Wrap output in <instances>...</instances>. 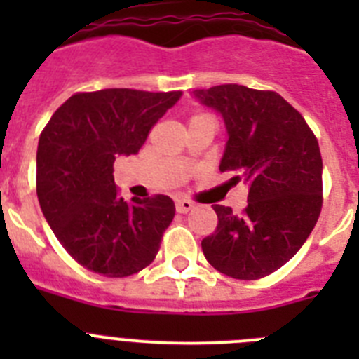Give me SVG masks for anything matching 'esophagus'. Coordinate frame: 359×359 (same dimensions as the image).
Masks as SVG:
<instances>
[{
    "instance_id": "obj_1",
    "label": "esophagus",
    "mask_w": 359,
    "mask_h": 359,
    "mask_svg": "<svg viewBox=\"0 0 359 359\" xmlns=\"http://www.w3.org/2000/svg\"><path fill=\"white\" fill-rule=\"evenodd\" d=\"M194 208V203L189 201V199H177L176 201V212L177 214H187Z\"/></svg>"
}]
</instances>
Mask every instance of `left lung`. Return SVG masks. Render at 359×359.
<instances>
[{
  "mask_svg": "<svg viewBox=\"0 0 359 359\" xmlns=\"http://www.w3.org/2000/svg\"><path fill=\"white\" fill-rule=\"evenodd\" d=\"M223 115L228 142L221 172L250 185L236 215L214 205L217 228L201 241L207 261L239 280L268 277L302 248L322 212V154L304 116L275 91L221 84L196 91Z\"/></svg>",
  "mask_w": 359,
  "mask_h": 359,
  "instance_id": "left-lung-1",
  "label": "left lung"
}]
</instances>
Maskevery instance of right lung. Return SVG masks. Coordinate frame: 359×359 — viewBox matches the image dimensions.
I'll list each match as a JSON object with an SVG mask.
<instances>
[{
    "instance_id": "add662e5",
    "label": "right lung",
    "mask_w": 359,
    "mask_h": 359,
    "mask_svg": "<svg viewBox=\"0 0 359 359\" xmlns=\"http://www.w3.org/2000/svg\"><path fill=\"white\" fill-rule=\"evenodd\" d=\"M182 91L109 88L75 93L44 126L37 145L41 210L62 248L81 266L109 278L147 268L174 219L169 196H118L116 156L140 151L152 126Z\"/></svg>"
}]
</instances>
